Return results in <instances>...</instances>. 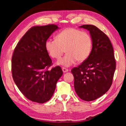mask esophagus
Here are the masks:
<instances>
[{
  "instance_id": "esophagus-1",
  "label": "esophagus",
  "mask_w": 126,
  "mask_h": 126,
  "mask_svg": "<svg viewBox=\"0 0 126 126\" xmlns=\"http://www.w3.org/2000/svg\"><path fill=\"white\" fill-rule=\"evenodd\" d=\"M62 70H63V73H66V72H68V69L65 68H62Z\"/></svg>"
}]
</instances>
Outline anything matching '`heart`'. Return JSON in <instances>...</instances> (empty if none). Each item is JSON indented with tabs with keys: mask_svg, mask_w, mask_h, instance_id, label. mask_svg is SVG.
I'll use <instances>...</instances> for the list:
<instances>
[{
	"mask_svg": "<svg viewBox=\"0 0 126 126\" xmlns=\"http://www.w3.org/2000/svg\"><path fill=\"white\" fill-rule=\"evenodd\" d=\"M92 39L87 32L75 28H66L56 35V39H48L45 47L51 57L60 59L63 53L65 56L60 60L57 64L69 67L76 62L85 61L92 51Z\"/></svg>",
	"mask_w": 126,
	"mask_h": 126,
	"instance_id": "1",
	"label": "heart"
}]
</instances>
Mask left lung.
Here are the masks:
<instances>
[{"label": "left lung", "instance_id": "8db88e82", "mask_svg": "<svg viewBox=\"0 0 126 126\" xmlns=\"http://www.w3.org/2000/svg\"><path fill=\"white\" fill-rule=\"evenodd\" d=\"M88 30L93 41L90 56L78 67L72 69L74 87L80 99L89 101L108 91L116 69L114 52L109 38L91 25L79 27Z\"/></svg>", "mask_w": 126, "mask_h": 126}]
</instances>
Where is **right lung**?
<instances>
[{"instance_id": "1", "label": "right lung", "mask_w": 126, "mask_h": 126, "mask_svg": "<svg viewBox=\"0 0 126 126\" xmlns=\"http://www.w3.org/2000/svg\"><path fill=\"white\" fill-rule=\"evenodd\" d=\"M60 28L54 25L34 26L18 43L12 57V75L23 95L38 103L52 97L63 72L60 66L47 70L51 65L45 47L46 41Z\"/></svg>"}]
</instances>
